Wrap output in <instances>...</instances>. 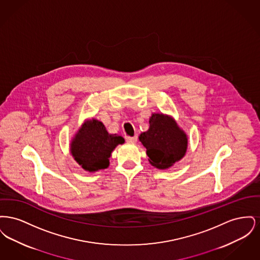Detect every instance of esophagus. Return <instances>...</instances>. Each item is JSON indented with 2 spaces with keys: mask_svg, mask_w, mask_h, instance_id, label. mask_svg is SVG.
Segmentation results:
<instances>
[{
  "mask_svg": "<svg viewBox=\"0 0 260 260\" xmlns=\"http://www.w3.org/2000/svg\"><path fill=\"white\" fill-rule=\"evenodd\" d=\"M125 139H126V141H127L128 143L135 144V143H136V141H137V136H126Z\"/></svg>",
  "mask_w": 260,
  "mask_h": 260,
  "instance_id": "esophagus-1",
  "label": "esophagus"
}]
</instances>
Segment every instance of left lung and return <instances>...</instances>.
Returning a JSON list of instances; mask_svg holds the SVG:
<instances>
[{"label":"left lung","instance_id":"left-lung-1","mask_svg":"<svg viewBox=\"0 0 260 260\" xmlns=\"http://www.w3.org/2000/svg\"><path fill=\"white\" fill-rule=\"evenodd\" d=\"M150 127L139 136L147 149L149 161L157 169H169L185 155L187 136L173 118L162 114H153L149 120Z\"/></svg>","mask_w":260,"mask_h":260}]
</instances>
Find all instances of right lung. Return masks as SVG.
<instances>
[{
    "label": "right lung",
    "instance_id": "obj_1",
    "mask_svg": "<svg viewBox=\"0 0 260 260\" xmlns=\"http://www.w3.org/2000/svg\"><path fill=\"white\" fill-rule=\"evenodd\" d=\"M124 142L122 136L109 135L104 124L92 120L83 124L75 136L71 153L84 170L96 172L108 168L112 151Z\"/></svg>",
    "mask_w": 260,
    "mask_h": 260
}]
</instances>
